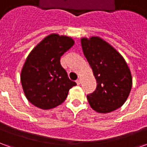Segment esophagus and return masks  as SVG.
<instances>
[{"instance_id":"esophagus-1","label":"esophagus","mask_w":147,"mask_h":147,"mask_svg":"<svg viewBox=\"0 0 147 147\" xmlns=\"http://www.w3.org/2000/svg\"><path fill=\"white\" fill-rule=\"evenodd\" d=\"M76 83L78 85H80V83H81V80H80V79H78V80H76Z\"/></svg>"}]
</instances>
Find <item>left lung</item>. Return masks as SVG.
<instances>
[{"instance_id": "8db88e82", "label": "left lung", "mask_w": 147, "mask_h": 147, "mask_svg": "<svg viewBox=\"0 0 147 147\" xmlns=\"http://www.w3.org/2000/svg\"><path fill=\"white\" fill-rule=\"evenodd\" d=\"M83 53L97 81L95 90L87 95L91 108L106 113L120 108L132 86L131 71L123 57L98 37L81 39Z\"/></svg>"}]
</instances>
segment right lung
Here are the masks:
<instances>
[{
  "label": "right lung",
  "mask_w": 147,
  "mask_h": 147,
  "mask_svg": "<svg viewBox=\"0 0 147 147\" xmlns=\"http://www.w3.org/2000/svg\"><path fill=\"white\" fill-rule=\"evenodd\" d=\"M74 45L73 39L52 34L28 55L21 71V83L27 100L42 109L64 102L76 83L69 80L61 57Z\"/></svg>",
  "instance_id": "right-lung-1"
}]
</instances>
